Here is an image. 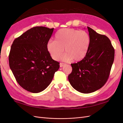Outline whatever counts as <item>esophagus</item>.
<instances>
[{"label":"esophagus","instance_id":"obj_1","mask_svg":"<svg viewBox=\"0 0 123 123\" xmlns=\"http://www.w3.org/2000/svg\"><path fill=\"white\" fill-rule=\"evenodd\" d=\"M59 65H60V67H62L63 66H64V65H65V64H64V63L61 62L60 64H59Z\"/></svg>","mask_w":123,"mask_h":123}]
</instances>
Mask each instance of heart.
Listing matches in <instances>:
<instances>
[{"mask_svg":"<svg viewBox=\"0 0 123 123\" xmlns=\"http://www.w3.org/2000/svg\"><path fill=\"white\" fill-rule=\"evenodd\" d=\"M90 44V37L85 31L65 28L59 30L55 36L54 41L47 44V49L54 60H58L65 51L62 57L64 61H80L86 55Z\"/></svg>","mask_w":123,"mask_h":123,"instance_id":"obj_1","label":"heart"}]
</instances>
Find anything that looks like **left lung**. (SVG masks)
I'll return each mask as SVG.
<instances>
[{"instance_id":"obj_1","label":"left lung","mask_w":123,"mask_h":123,"mask_svg":"<svg viewBox=\"0 0 123 123\" xmlns=\"http://www.w3.org/2000/svg\"><path fill=\"white\" fill-rule=\"evenodd\" d=\"M90 44L85 57L71 64L72 71L68 76L74 89L90 93L101 88L110 75L114 58V49L109 38L87 27Z\"/></svg>"}]
</instances>
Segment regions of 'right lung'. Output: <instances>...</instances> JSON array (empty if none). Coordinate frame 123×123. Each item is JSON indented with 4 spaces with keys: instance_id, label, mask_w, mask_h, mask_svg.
I'll return each instance as SVG.
<instances>
[{
    "instance_id": "right-lung-1",
    "label": "right lung",
    "mask_w": 123,
    "mask_h": 123,
    "mask_svg": "<svg viewBox=\"0 0 123 123\" xmlns=\"http://www.w3.org/2000/svg\"><path fill=\"white\" fill-rule=\"evenodd\" d=\"M54 28L33 27L15 39L9 66L18 84L25 90L39 93L51 83L59 63L52 58L47 44Z\"/></svg>"
}]
</instances>
